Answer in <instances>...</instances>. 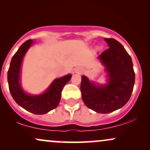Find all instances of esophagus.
Masks as SVG:
<instances>
[{
    "label": "esophagus",
    "mask_w": 150,
    "mask_h": 150,
    "mask_svg": "<svg viewBox=\"0 0 150 150\" xmlns=\"http://www.w3.org/2000/svg\"><path fill=\"white\" fill-rule=\"evenodd\" d=\"M75 73H78V74H80L82 73V68H80V67H77L75 69Z\"/></svg>",
    "instance_id": "obj_1"
}]
</instances>
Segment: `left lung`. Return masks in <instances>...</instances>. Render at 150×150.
<instances>
[{"instance_id": "1", "label": "left lung", "mask_w": 150, "mask_h": 150, "mask_svg": "<svg viewBox=\"0 0 150 150\" xmlns=\"http://www.w3.org/2000/svg\"><path fill=\"white\" fill-rule=\"evenodd\" d=\"M108 49L99 56L108 73V83L96 85L82 76V98L89 108L99 113L113 112L130 99L135 75L132 59L123 45L114 39L104 38Z\"/></svg>"}]
</instances>
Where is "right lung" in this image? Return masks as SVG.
I'll list each match as a JSON object with an SVG mask.
<instances>
[{"label":"right lung","instance_id":"1","mask_svg":"<svg viewBox=\"0 0 150 150\" xmlns=\"http://www.w3.org/2000/svg\"><path fill=\"white\" fill-rule=\"evenodd\" d=\"M33 41L27 40L20 46L12 58L8 71V82L10 94L19 106L34 114H44L56 108L59 104L63 87L69 82L72 75H65L56 79L44 93L39 95H30L20 85V69L22 59Z\"/></svg>","mask_w":150,"mask_h":150}]
</instances>
